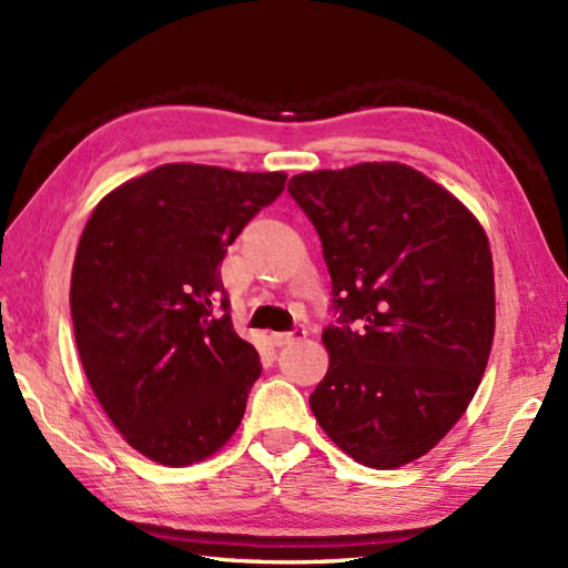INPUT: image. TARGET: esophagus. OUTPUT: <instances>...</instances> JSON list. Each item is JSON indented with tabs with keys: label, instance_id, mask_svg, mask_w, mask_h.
<instances>
[{
	"label": "esophagus",
	"instance_id": "34e87169",
	"mask_svg": "<svg viewBox=\"0 0 568 568\" xmlns=\"http://www.w3.org/2000/svg\"><path fill=\"white\" fill-rule=\"evenodd\" d=\"M307 336V332L303 329V327H295V329H291V332H273L271 334V342L275 344V346H285V344H293V342H297V339H305Z\"/></svg>",
	"mask_w": 568,
	"mask_h": 568
}]
</instances>
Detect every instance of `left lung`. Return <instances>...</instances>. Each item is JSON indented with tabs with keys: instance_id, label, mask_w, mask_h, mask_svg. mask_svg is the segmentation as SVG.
<instances>
[{
	"instance_id": "left-lung-1",
	"label": "left lung",
	"mask_w": 568,
	"mask_h": 568,
	"mask_svg": "<svg viewBox=\"0 0 568 568\" xmlns=\"http://www.w3.org/2000/svg\"><path fill=\"white\" fill-rule=\"evenodd\" d=\"M287 192L320 234L336 315L312 413L358 464L415 462L464 415L488 364L496 285L484 226L403 163L303 173Z\"/></svg>"
}]
</instances>
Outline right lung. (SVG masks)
Instances as JSON below:
<instances>
[{
    "mask_svg": "<svg viewBox=\"0 0 568 568\" xmlns=\"http://www.w3.org/2000/svg\"><path fill=\"white\" fill-rule=\"evenodd\" d=\"M285 187L283 173L171 163L94 207L70 281L75 344L124 439L163 466L222 449L261 376L234 332L226 248Z\"/></svg>",
    "mask_w": 568,
    "mask_h": 568,
    "instance_id": "add662e5",
    "label": "right lung"
}]
</instances>
